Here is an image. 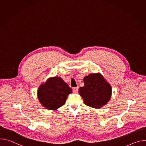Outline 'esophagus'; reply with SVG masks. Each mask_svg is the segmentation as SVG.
Listing matches in <instances>:
<instances>
[{
  "mask_svg": "<svg viewBox=\"0 0 146 146\" xmlns=\"http://www.w3.org/2000/svg\"><path fill=\"white\" fill-rule=\"evenodd\" d=\"M78 87H74V88H73V92H77V91H78Z\"/></svg>",
  "mask_w": 146,
  "mask_h": 146,
  "instance_id": "obj_1",
  "label": "esophagus"
}]
</instances>
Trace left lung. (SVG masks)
<instances>
[{
	"mask_svg": "<svg viewBox=\"0 0 146 146\" xmlns=\"http://www.w3.org/2000/svg\"><path fill=\"white\" fill-rule=\"evenodd\" d=\"M84 82L78 92L86 105L99 109L109 101L111 87L101 74H90L84 78Z\"/></svg>",
	"mask_w": 146,
	"mask_h": 146,
	"instance_id": "8db88e82",
	"label": "left lung"
}]
</instances>
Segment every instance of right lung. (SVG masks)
<instances>
[{
	"label": "right lung",
	"instance_id": "add662e5",
	"mask_svg": "<svg viewBox=\"0 0 146 146\" xmlns=\"http://www.w3.org/2000/svg\"><path fill=\"white\" fill-rule=\"evenodd\" d=\"M72 89L60 77L50 78L37 91L39 102L48 110H56L65 103Z\"/></svg>",
	"mask_w": 146,
	"mask_h": 146
}]
</instances>
